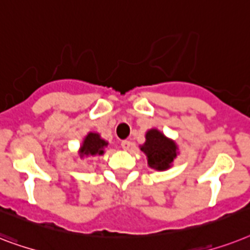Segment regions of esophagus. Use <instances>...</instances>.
I'll return each instance as SVG.
<instances>
[{
	"mask_svg": "<svg viewBox=\"0 0 250 250\" xmlns=\"http://www.w3.org/2000/svg\"><path fill=\"white\" fill-rule=\"evenodd\" d=\"M131 143L129 141H123L121 142V148L123 149H129L130 148Z\"/></svg>",
	"mask_w": 250,
	"mask_h": 250,
	"instance_id": "34e87169",
	"label": "esophagus"
}]
</instances>
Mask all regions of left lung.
I'll use <instances>...</instances> for the list:
<instances>
[{"label": "left lung", "mask_w": 250, "mask_h": 250, "mask_svg": "<svg viewBox=\"0 0 250 250\" xmlns=\"http://www.w3.org/2000/svg\"><path fill=\"white\" fill-rule=\"evenodd\" d=\"M177 145L174 141L159 131L151 129L146 133L145 145L141 146V151L147 156V164L149 167L156 170H167L177 157Z\"/></svg>", "instance_id": "left-lung-1"}]
</instances>
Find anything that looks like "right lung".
I'll return each mask as SVG.
<instances>
[{
  "mask_svg": "<svg viewBox=\"0 0 250 250\" xmlns=\"http://www.w3.org/2000/svg\"><path fill=\"white\" fill-rule=\"evenodd\" d=\"M107 146H108V143L104 139H102L98 133H89L83 139L81 147H80V157L103 155Z\"/></svg>",
  "mask_w": 250,
  "mask_h": 250,
  "instance_id": "right-lung-1",
  "label": "right lung"
}]
</instances>
